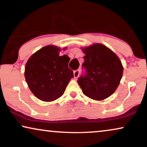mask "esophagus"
<instances>
[{
  "mask_svg": "<svg viewBox=\"0 0 147 147\" xmlns=\"http://www.w3.org/2000/svg\"><path fill=\"white\" fill-rule=\"evenodd\" d=\"M80 76V69H76L74 72V76L75 79H77V78L79 77Z\"/></svg>",
  "mask_w": 147,
  "mask_h": 147,
  "instance_id": "1",
  "label": "esophagus"
}]
</instances>
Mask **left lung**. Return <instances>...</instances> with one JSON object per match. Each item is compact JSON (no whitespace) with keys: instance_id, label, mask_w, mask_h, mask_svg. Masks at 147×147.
Here are the masks:
<instances>
[{"instance_id":"obj_1","label":"left lung","mask_w":147,"mask_h":147,"mask_svg":"<svg viewBox=\"0 0 147 147\" xmlns=\"http://www.w3.org/2000/svg\"><path fill=\"white\" fill-rule=\"evenodd\" d=\"M86 55L82 69L84 73L78 82L84 95L93 100H102L112 95L121 80L123 67L118 56L102 44L83 49Z\"/></svg>"}]
</instances>
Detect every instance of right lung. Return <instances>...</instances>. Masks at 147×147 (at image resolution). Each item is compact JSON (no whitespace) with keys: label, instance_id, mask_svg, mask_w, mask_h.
Wrapping results in <instances>:
<instances>
[{"label":"right lung","instance_id":"right-lung-1","mask_svg":"<svg viewBox=\"0 0 147 147\" xmlns=\"http://www.w3.org/2000/svg\"><path fill=\"white\" fill-rule=\"evenodd\" d=\"M59 48L48 45L36 52L25 65V77L29 89L42 101L51 102L63 95L74 78L68 67L69 57L59 56Z\"/></svg>","mask_w":147,"mask_h":147}]
</instances>
